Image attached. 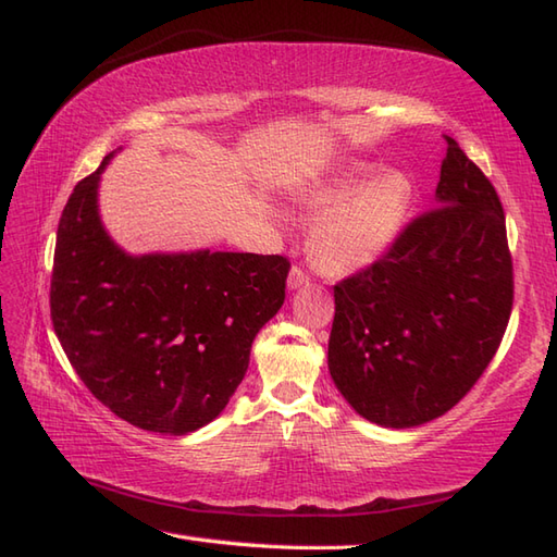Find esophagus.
Returning <instances> with one entry per match:
<instances>
[{"mask_svg": "<svg viewBox=\"0 0 557 557\" xmlns=\"http://www.w3.org/2000/svg\"><path fill=\"white\" fill-rule=\"evenodd\" d=\"M304 285H309V275H306V270H304V268H297V265H294V268L289 270L287 287H289V289H299V287H304Z\"/></svg>", "mask_w": 557, "mask_h": 557, "instance_id": "34e87169", "label": "esophagus"}]
</instances>
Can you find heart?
Masks as SVG:
<instances>
[{"label":"heart","mask_w":557,"mask_h":557,"mask_svg":"<svg viewBox=\"0 0 557 557\" xmlns=\"http://www.w3.org/2000/svg\"><path fill=\"white\" fill-rule=\"evenodd\" d=\"M411 176L377 174L375 164L354 162L311 188L306 203L321 212L311 230V251L330 275H351L375 265L397 244L413 206Z\"/></svg>","instance_id":"obj_1"}]
</instances>
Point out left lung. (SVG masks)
<instances>
[{"mask_svg":"<svg viewBox=\"0 0 557 557\" xmlns=\"http://www.w3.org/2000/svg\"><path fill=\"white\" fill-rule=\"evenodd\" d=\"M433 210L375 265L335 285L327 369L359 417L411 429L443 417L486 371L512 313L505 212L445 136Z\"/></svg>","mask_w":557,"mask_h":557,"instance_id":"8db88e82","label":"left lung"}]
</instances>
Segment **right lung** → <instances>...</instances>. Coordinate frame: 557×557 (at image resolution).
Masks as SVG:
<instances>
[{
	"mask_svg": "<svg viewBox=\"0 0 557 557\" xmlns=\"http://www.w3.org/2000/svg\"><path fill=\"white\" fill-rule=\"evenodd\" d=\"M100 168L69 196L57 230L50 313L78 377L116 417L186 435L227 407L251 345L285 304L282 256H132L98 212Z\"/></svg>",
	"mask_w": 557,
	"mask_h": 557,
	"instance_id": "obj_1",
	"label": "right lung"
}]
</instances>
